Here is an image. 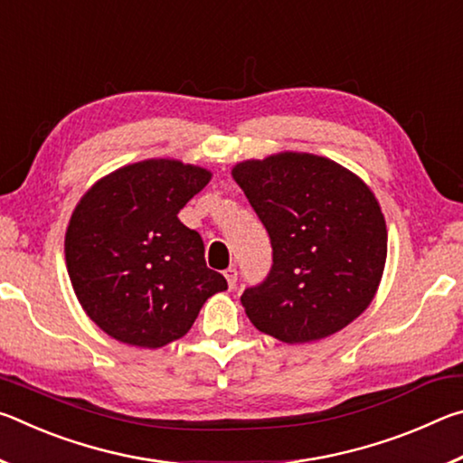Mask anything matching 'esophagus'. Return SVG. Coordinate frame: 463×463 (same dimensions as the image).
<instances>
[{
	"mask_svg": "<svg viewBox=\"0 0 463 463\" xmlns=\"http://www.w3.org/2000/svg\"><path fill=\"white\" fill-rule=\"evenodd\" d=\"M237 269L234 268H229V269H224V278H226V284H229V288L232 289L234 286H237Z\"/></svg>",
	"mask_w": 463,
	"mask_h": 463,
	"instance_id": "obj_1",
	"label": "esophagus"
}]
</instances>
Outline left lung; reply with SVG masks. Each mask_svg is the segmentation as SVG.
<instances>
[{
    "label": "left lung",
    "instance_id": "obj_1",
    "mask_svg": "<svg viewBox=\"0 0 463 463\" xmlns=\"http://www.w3.org/2000/svg\"><path fill=\"white\" fill-rule=\"evenodd\" d=\"M269 232L273 265L241 296L247 317L281 343H312L370 307L388 255L382 208L362 177L326 156L284 151L232 167Z\"/></svg>",
    "mask_w": 463,
    "mask_h": 463
}]
</instances>
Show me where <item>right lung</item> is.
I'll list each match as a JSON object with an SVG mask.
<instances>
[{"label":"right lung","mask_w":463,"mask_h":463,"mask_svg":"<svg viewBox=\"0 0 463 463\" xmlns=\"http://www.w3.org/2000/svg\"><path fill=\"white\" fill-rule=\"evenodd\" d=\"M213 174L177 159L130 163L98 179L65 232L77 300L112 339L159 349L190 331L226 279L206 268L203 242L177 214Z\"/></svg>","instance_id":"right-lung-1"}]
</instances>
